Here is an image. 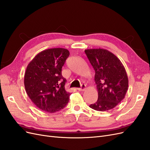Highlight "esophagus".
<instances>
[{"instance_id": "1", "label": "esophagus", "mask_w": 150, "mask_h": 150, "mask_svg": "<svg viewBox=\"0 0 150 150\" xmlns=\"http://www.w3.org/2000/svg\"><path fill=\"white\" fill-rule=\"evenodd\" d=\"M86 85L85 84H82L81 85V87L80 88H77V89H78V91H84L86 89Z\"/></svg>"}]
</instances>
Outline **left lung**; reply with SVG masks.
<instances>
[{
    "label": "left lung",
    "mask_w": 150,
    "mask_h": 150,
    "mask_svg": "<svg viewBox=\"0 0 150 150\" xmlns=\"http://www.w3.org/2000/svg\"><path fill=\"white\" fill-rule=\"evenodd\" d=\"M85 53L95 71L97 101L89 107L98 111L112 110L125 97L128 78L125 68L114 54L104 49H90Z\"/></svg>",
    "instance_id": "8db88e82"
}]
</instances>
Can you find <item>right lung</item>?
I'll return each instance as SVG.
<instances>
[{
	"label": "right lung",
	"mask_w": 150,
	"mask_h": 150,
	"mask_svg": "<svg viewBox=\"0 0 150 150\" xmlns=\"http://www.w3.org/2000/svg\"><path fill=\"white\" fill-rule=\"evenodd\" d=\"M69 56V51L64 48L44 50L38 54L26 68L25 91L42 111L56 112L62 110L69 102L70 93L65 90L66 79L61 73Z\"/></svg>",
	"instance_id": "add662e5"
}]
</instances>
